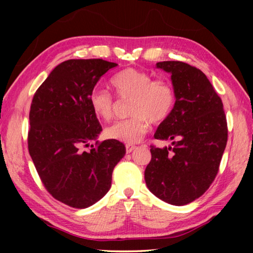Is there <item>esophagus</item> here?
<instances>
[{"mask_svg": "<svg viewBox=\"0 0 253 253\" xmlns=\"http://www.w3.org/2000/svg\"><path fill=\"white\" fill-rule=\"evenodd\" d=\"M135 148H136V146H134V145H129V144L126 145V152L127 153H131Z\"/></svg>", "mask_w": 253, "mask_h": 253, "instance_id": "esophagus-1", "label": "esophagus"}]
</instances>
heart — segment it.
Listing matches in <instances>:
<instances>
[{
	"label": "heart",
	"mask_w": 253,
	"mask_h": 253,
	"mask_svg": "<svg viewBox=\"0 0 253 253\" xmlns=\"http://www.w3.org/2000/svg\"><path fill=\"white\" fill-rule=\"evenodd\" d=\"M119 100H131L128 113L130 118L107 127V138L126 144H136L149 129V122L160 124L172 114L175 106V92L165 80H153L145 71L125 69L110 80ZM93 114L102 121H110L116 110V101L104 89H93L89 95Z\"/></svg>",
	"instance_id": "b5f03b06"
}]
</instances>
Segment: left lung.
Returning <instances> with one entry per match:
<instances>
[{
	"mask_svg": "<svg viewBox=\"0 0 253 253\" xmlns=\"http://www.w3.org/2000/svg\"><path fill=\"white\" fill-rule=\"evenodd\" d=\"M156 68L170 74L175 106L154 137L172 144L152 146L145 182L158 199L181 207L203 195L215 178L228 126L221 98L202 71L182 61L157 62Z\"/></svg>",
	"mask_w": 253,
	"mask_h": 253,
	"instance_id": "obj_1",
	"label": "left lung"
}]
</instances>
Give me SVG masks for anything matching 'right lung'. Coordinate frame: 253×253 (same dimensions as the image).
<instances>
[{"label":"right lung","mask_w":253,"mask_h":253,"mask_svg":"<svg viewBox=\"0 0 253 253\" xmlns=\"http://www.w3.org/2000/svg\"><path fill=\"white\" fill-rule=\"evenodd\" d=\"M117 66L102 59L67 60L50 72L32 99L30 156L49 193L71 208L85 209L104 198L114 168L126 154L125 145L114 139L84 151L102 130L89 95L101 76Z\"/></svg>","instance_id":"add662e5"}]
</instances>
